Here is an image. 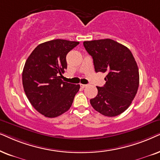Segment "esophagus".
<instances>
[{
	"mask_svg": "<svg viewBox=\"0 0 160 160\" xmlns=\"http://www.w3.org/2000/svg\"><path fill=\"white\" fill-rule=\"evenodd\" d=\"M80 87H81L82 88H86V87L87 86V85H86V84H81V83H80Z\"/></svg>",
	"mask_w": 160,
	"mask_h": 160,
	"instance_id": "esophagus-1",
	"label": "esophagus"
}]
</instances>
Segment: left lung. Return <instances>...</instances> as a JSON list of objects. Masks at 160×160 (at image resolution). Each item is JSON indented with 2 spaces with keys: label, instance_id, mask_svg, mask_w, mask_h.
Listing matches in <instances>:
<instances>
[{
  "label": "left lung",
  "instance_id": "1",
  "mask_svg": "<svg viewBox=\"0 0 160 160\" xmlns=\"http://www.w3.org/2000/svg\"><path fill=\"white\" fill-rule=\"evenodd\" d=\"M93 58L96 72L107 75L103 87L97 86L98 93L91 105L105 116H116L131 105L139 86V71L132 53L127 47L110 39L83 42Z\"/></svg>",
  "mask_w": 160,
  "mask_h": 160
}]
</instances>
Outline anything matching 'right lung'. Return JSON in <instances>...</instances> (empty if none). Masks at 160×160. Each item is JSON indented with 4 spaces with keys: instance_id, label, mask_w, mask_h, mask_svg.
I'll return each instance as SVG.
<instances>
[{
    "instance_id": "right-lung-1",
    "label": "right lung",
    "mask_w": 160,
    "mask_h": 160,
    "mask_svg": "<svg viewBox=\"0 0 160 160\" xmlns=\"http://www.w3.org/2000/svg\"><path fill=\"white\" fill-rule=\"evenodd\" d=\"M79 44L54 39L40 44L26 60L22 71V85L32 106L48 118H55L71 108L80 85L63 82L67 68L66 56Z\"/></svg>"
}]
</instances>
